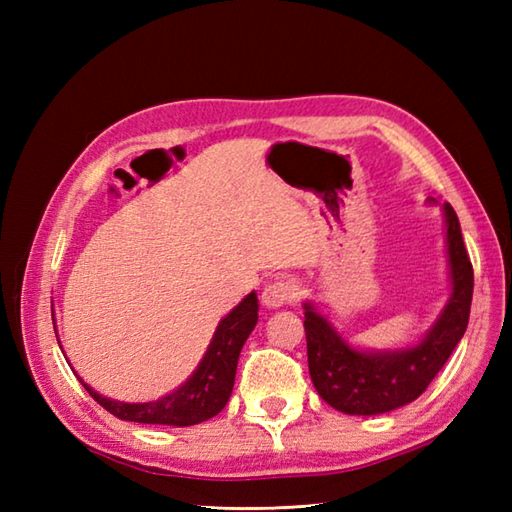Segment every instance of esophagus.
Returning a JSON list of instances; mask_svg holds the SVG:
<instances>
[{"label":"esophagus","instance_id":"obj_1","mask_svg":"<svg viewBox=\"0 0 512 512\" xmlns=\"http://www.w3.org/2000/svg\"><path fill=\"white\" fill-rule=\"evenodd\" d=\"M299 295V286L292 279H275L264 288L262 301L268 308H279L284 303H292Z\"/></svg>","mask_w":512,"mask_h":512}]
</instances>
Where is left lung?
I'll use <instances>...</instances> for the list:
<instances>
[{"label":"left lung","mask_w":512,"mask_h":512,"mask_svg":"<svg viewBox=\"0 0 512 512\" xmlns=\"http://www.w3.org/2000/svg\"><path fill=\"white\" fill-rule=\"evenodd\" d=\"M453 295L433 330L416 347L402 352L367 354L352 350L328 319L306 303L308 367L314 387L330 407L352 416H374L416 400L466 332L473 299V264L466 253L460 220L444 204Z\"/></svg>","instance_id":"obj_1"}]
</instances>
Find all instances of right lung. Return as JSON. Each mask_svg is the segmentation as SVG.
<instances>
[{
    "instance_id": "add662e5",
    "label": "right lung",
    "mask_w": 512,
    "mask_h": 512,
    "mask_svg": "<svg viewBox=\"0 0 512 512\" xmlns=\"http://www.w3.org/2000/svg\"><path fill=\"white\" fill-rule=\"evenodd\" d=\"M257 295H250L239 303V306L226 314V317L217 325V332L213 341L206 350L200 367L195 374L173 394L154 400V402H138V405H129V402H116L110 398H103L96 394L94 389L83 383V387L90 391V396L99 402L103 409H107L112 416L140 422V424H171V427H191L217 416L224 409V405L231 398L233 383H235V369L239 352L253 332L257 323Z\"/></svg>"
}]
</instances>
